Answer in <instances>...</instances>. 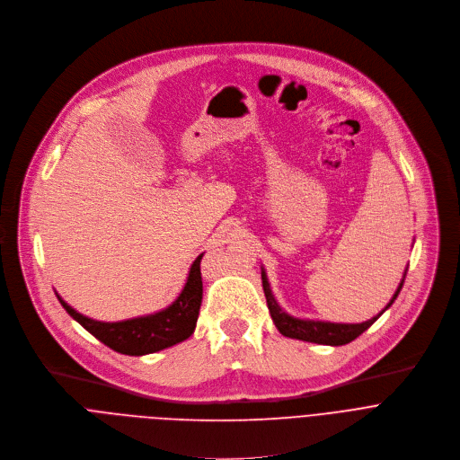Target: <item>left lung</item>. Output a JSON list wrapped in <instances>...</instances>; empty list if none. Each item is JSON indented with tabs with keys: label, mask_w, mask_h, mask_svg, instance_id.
I'll use <instances>...</instances> for the list:
<instances>
[{
	"label": "left lung",
	"mask_w": 460,
	"mask_h": 460,
	"mask_svg": "<svg viewBox=\"0 0 460 460\" xmlns=\"http://www.w3.org/2000/svg\"><path fill=\"white\" fill-rule=\"evenodd\" d=\"M406 271H408V266H406V270L402 273V279H401L394 297L390 299V303L376 317L364 321V323H355V324H351V323H330V321H319V319L294 317L288 312H285L281 308V305L278 303V299H275V296L271 292V287L268 283L266 270L262 266H261V279H262V290H264V296H266V305H268L271 321H273L275 328H278L285 337L299 339V341H306V342H315V344H326V346H342V344H348L353 339H357L362 332L368 330L394 305V301L397 299V296H399V292H401V288L404 285Z\"/></svg>",
	"instance_id": "left-lung-1"
}]
</instances>
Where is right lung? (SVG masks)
I'll list each match as a JSON object with an SVG mask.
<instances>
[{
	"instance_id": "add662e5",
	"label": "right lung",
	"mask_w": 460,
	"mask_h": 460,
	"mask_svg": "<svg viewBox=\"0 0 460 460\" xmlns=\"http://www.w3.org/2000/svg\"><path fill=\"white\" fill-rule=\"evenodd\" d=\"M203 255L205 253L198 255L192 262L187 275V283L179 292V296L166 308L148 315H139L116 323L96 321L74 310L68 303H65L59 297V294L56 296L61 306L74 321H77L88 333L94 335L98 341H102L114 351L136 357L155 353L187 341L196 330L203 301Z\"/></svg>"
}]
</instances>
